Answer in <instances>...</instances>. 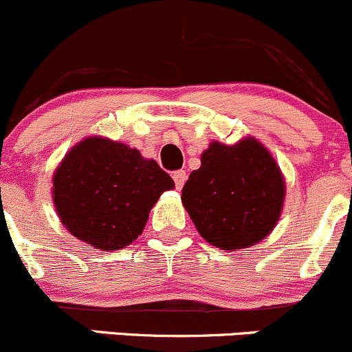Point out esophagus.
<instances>
[{
	"label": "esophagus",
	"mask_w": 352,
	"mask_h": 352,
	"mask_svg": "<svg viewBox=\"0 0 352 352\" xmlns=\"http://www.w3.org/2000/svg\"><path fill=\"white\" fill-rule=\"evenodd\" d=\"M173 179H175V184H176L177 190H181V188L184 186V183H186V173L176 171L175 175H173Z\"/></svg>",
	"instance_id": "34e87169"
}]
</instances>
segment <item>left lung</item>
<instances>
[{
	"mask_svg": "<svg viewBox=\"0 0 352 352\" xmlns=\"http://www.w3.org/2000/svg\"><path fill=\"white\" fill-rule=\"evenodd\" d=\"M181 200L204 239L234 252L258 243L277 224L284 179L255 138L236 145L212 142L200 169L184 183Z\"/></svg>",
	"mask_w": 352,
	"mask_h": 352,
	"instance_id": "8db88e82",
	"label": "left lung"
}]
</instances>
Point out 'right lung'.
<instances>
[{
	"instance_id": "right-lung-1",
	"label": "right lung",
	"mask_w": 352,
	"mask_h": 352,
	"mask_svg": "<svg viewBox=\"0 0 352 352\" xmlns=\"http://www.w3.org/2000/svg\"><path fill=\"white\" fill-rule=\"evenodd\" d=\"M53 186L59 219L75 238L120 250L142 234L151 208L175 181L137 148L92 137L66 154Z\"/></svg>"
}]
</instances>
